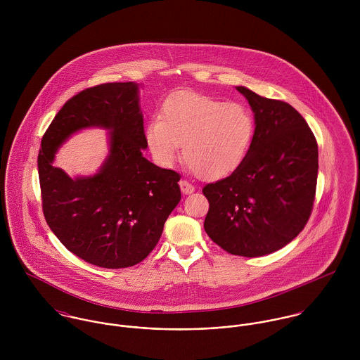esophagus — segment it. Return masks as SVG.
Masks as SVG:
<instances>
[{"mask_svg":"<svg viewBox=\"0 0 360 360\" xmlns=\"http://www.w3.org/2000/svg\"><path fill=\"white\" fill-rule=\"evenodd\" d=\"M179 184H180V188H181L183 194H193L195 191V187L190 181H187V180L181 179Z\"/></svg>","mask_w":360,"mask_h":360,"instance_id":"1","label":"esophagus"}]
</instances>
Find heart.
I'll return each instance as SVG.
<instances>
[{
	"mask_svg": "<svg viewBox=\"0 0 360 360\" xmlns=\"http://www.w3.org/2000/svg\"><path fill=\"white\" fill-rule=\"evenodd\" d=\"M255 122L240 103H224L200 94L176 97L163 105L160 117L148 123L146 140L163 166L181 156L201 179H220L236 170L250 150Z\"/></svg>",
	"mask_w": 360,
	"mask_h": 360,
	"instance_id": "1",
	"label": "heart"
}]
</instances>
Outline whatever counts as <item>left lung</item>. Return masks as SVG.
Returning a JSON list of instances; mask_svg holds the SVG:
<instances>
[{
	"label": "left lung",
	"mask_w": 360,
	"mask_h": 360,
	"mask_svg": "<svg viewBox=\"0 0 360 360\" xmlns=\"http://www.w3.org/2000/svg\"><path fill=\"white\" fill-rule=\"evenodd\" d=\"M237 90L248 100L255 133L241 165L209 183L206 234L231 255L263 257L291 243L311 213L319 153L302 115L290 103Z\"/></svg>",
	"instance_id": "1"
}]
</instances>
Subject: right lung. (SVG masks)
<instances>
[{"mask_svg": "<svg viewBox=\"0 0 360 360\" xmlns=\"http://www.w3.org/2000/svg\"><path fill=\"white\" fill-rule=\"evenodd\" d=\"M139 101L133 82L80 91L53 117L37 159L52 233L76 257L106 269L134 266L148 257L181 200L180 174L143 155L148 144ZM89 127L110 130V154L96 175L72 179L51 162L73 132Z\"/></svg>", "mask_w": 360, "mask_h": 360, "instance_id": "obj_1", "label": "right lung"}]
</instances>
